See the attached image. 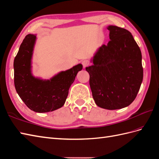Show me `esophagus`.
<instances>
[{
    "instance_id": "34e87169",
    "label": "esophagus",
    "mask_w": 159,
    "mask_h": 159,
    "mask_svg": "<svg viewBox=\"0 0 159 159\" xmlns=\"http://www.w3.org/2000/svg\"><path fill=\"white\" fill-rule=\"evenodd\" d=\"M82 64L83 65V67L85 68V67H86L88 66L89 64H90V63H89V61L88 60H83L82 61Z\"/></svg>"
}]
</instances>
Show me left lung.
Instances as JSON below:
<instances>
[{
	"mask_svg": "<svg viewBox=\"0 0 159 159\" xmlns=\"http://www.w3.org/2000/svg\"><path fill=\"white\" fill-rule=\"evenodd\" d=\"M111 40L103 44L86 68L96 105L105 109H119L135 100L143 80L142 53L131 34L110 25Z\"/></svg>",
	"mask_w": 159,
	"mask_h": 159,
	"instance_id": "left-lung-1",
	"label": "left lung"
}]
</instances>
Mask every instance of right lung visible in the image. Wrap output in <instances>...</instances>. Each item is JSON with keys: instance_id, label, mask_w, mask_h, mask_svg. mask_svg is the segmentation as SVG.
<instances>
[{"instance_id": "1", "label": "right lung", "mask_w": 159, "mask_h": 159, "mask_svg": "<svg viewBox=\"0 0 159 159\" xmlns=\"http://www.w3.org/2000/svg\"><path fill=\"white\" fill-rule=\"evenodd\" d=\"M36 38L35 35H27L20 45L14 59V84L19 97L30 109L46 113L64 105L69 89L82 65L62 71L50 80L35 78L31 73V59Z\"/></svg>"}]
</instances>
